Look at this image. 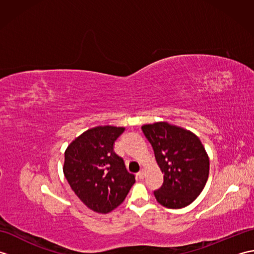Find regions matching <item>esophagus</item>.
<instances>
[{
	"mask_svg": "<svg viewBox=\"0 0 254 254\" xmlns=\"http://www.w3.org/2000/svg\"><path fill=\"white\" fill-rule=\"evenodd\" d=\"M137 176L139 177V179H143V178L145 177V169L142 168L141 170H139V172L137 174Z\"/></svg>",
	"mask_w": 254,
	"mask_h": 254,
	"instance_id": "1",
	"label": "esophagus"
}]
</instances>
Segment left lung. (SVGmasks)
Segmentation results:
<instances>
[{"label": "left lung", "mask_w": 254, "mask_h": 254, "mask_svg": "<svg viewBox=\"0 0 254 254\" xmlns=\"http://www.w3.org/2000/svg\"><path fill=\"white\" fill-rule=\"evenodd\" d=\"M152 144L164 183L154 191L159 204L167 208L190 205L206 185L209 158L195 134L168 122H156L142 127Z\"/></svg>", "instance_id": "obj_1"}]
</instances>
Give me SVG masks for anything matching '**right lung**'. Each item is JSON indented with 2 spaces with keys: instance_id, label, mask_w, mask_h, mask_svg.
<instances>
[{
  "instance_id": "add662e5",
  "label": "right lung",
  "mask_w": 254,
  "mask_h": 254,
  "mask_svg": "<svg viewBox=\"0 0 254 254\" xmlns=\"http://www.w3.org/2000/svg\"><path fill=\"white\" fill-rule=\"evenodd\" d=\"M124 127H96L80 134L64 154L63 172L86 206L107 214L126 199L135 176L126 168L113 145Z\"/></svg>"
}]
</instances>
